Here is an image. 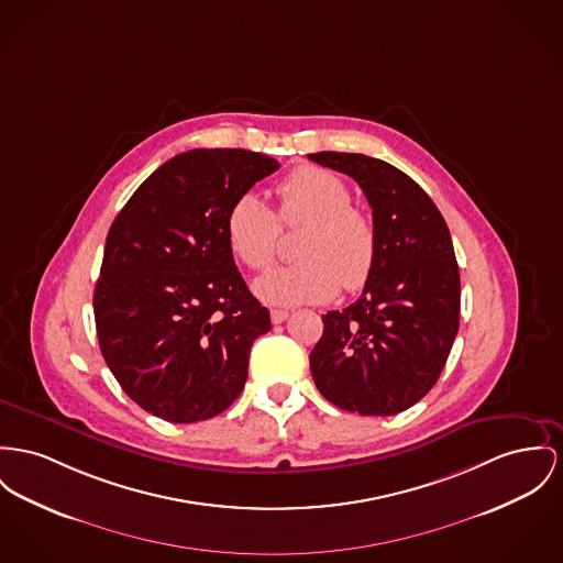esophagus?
Listing matches in <instances>:
<instances>
[{"mask_svg":"<svg viewBox=\"0 0 563 563\" xmlns=\"http://www.w3.org/2000/svg\"><path fill=\"white\" fill-rule=\"evenodd\" d=\"M286 318H288V311H284V309H271V322H273V324H282Z\"/></svg>","mask_w":563,"mask_h":563,"instance_id":"obj_1","label":"esophagus"}]
</instances>
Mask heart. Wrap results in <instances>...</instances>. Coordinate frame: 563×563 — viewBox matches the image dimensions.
Wrapping results in <instances>:
<instances>
[{"instance_id": "heart-1", "label": "heart", "mask_w": 563, "mask_h": 563, "mask_svg": "<svg viewBox=\"0 0 563 563\" xmlns=\"http://www.w3.org/2000/svg\"><path fill=\"white\" fill-rule=\"evenodd\" d=\"M277 213L261 196H239L225 216L232 254L252 271L277 258L282 225H305L297 243L299 263L275 268L256 282V295L271 305L322 302L339 286L354 292L367 284L377 258L374 218L350 202L347 184L318 166H300L275 188Z\"/></svg>"}]
</instances>
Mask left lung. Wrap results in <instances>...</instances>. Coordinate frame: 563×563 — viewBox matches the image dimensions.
<instances>
[{
  "mask_svg": "<svg viewBox=\"0 0 563 563\" xmlns=\"http://www.w3.org/2000/svg\"><path fill=\"white\" fill-rule=\"evenodd\" d=\"M309 159L352 177L377 228L363 295L322 316V338L309 354L313 382L345 412H404L433 388L459 331L461 279L449 225L427 191L388 162L338 151Z\"/></svg>",
  "mask_w": 563,
  "mask_h": 563,
  "instance_id": "obj_1",
  "label": "left lung"
}]
</instances>
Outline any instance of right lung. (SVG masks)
Segmentation results:
<instances>
[{"label":"right lung","instance_id":"add662e5","mask_svg":"<svg viewBox=\"0 0 563 563\" xmlns=\"http://www.w3.org/2000/svg\"><path fill=\"white\" fill-rule=\"evenodd\" d=\"M279 162L245 150H191L132 194L107 236L93 292L102 356L125 395L168 422L224 412L271 331L225 239L232 202Z\"/></svg>","mask_w":563,"mask_h":563}]
</instances>
